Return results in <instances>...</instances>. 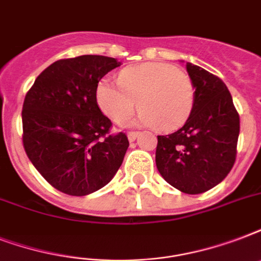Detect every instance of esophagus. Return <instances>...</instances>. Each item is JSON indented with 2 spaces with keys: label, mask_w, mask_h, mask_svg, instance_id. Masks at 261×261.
I'll list each match as a JSON object with an SVG mask.
<instances>
[{
  "label": "esophagus",
  "mask_w": 261,
  "mask_h": 261,
  "mask_svg": "<svg viewBox=\"0 0 261 261\" xmlns=\"http://www.w3.org/2000/svg\"><path fill=\"white\" fill-rule=\"evenodd\" d=\"M138 135H139V133H137V131H130V133L127 134V138H128V141H130V142H134Z\"/></svg>",
  "instance_id": "1"
}]
</instances>
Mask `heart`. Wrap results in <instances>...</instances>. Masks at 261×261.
Instances as JSON below:
<instances>
[{"label": "heart", "mask_w": 261, "mask_h": 261, "mask_svg": "<svg viewBox=\"0 0 261 261\" xmlns=\"http://www.w3.org/2000/svg\"><path fill=\"white\" fill-rule=\"evenodd\" d=\"M195 96L190 75L171 63L161 62L124 67L119 73V84L102 79L96 88L100 110L114 122H126L138 100V123L167 131L177 128L190 118Z\"/></svg>", "instance_id": "obj_1"}]
</instances>
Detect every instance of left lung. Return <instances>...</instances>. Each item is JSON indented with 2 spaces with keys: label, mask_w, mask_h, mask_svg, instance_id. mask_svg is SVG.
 Segmentation results:
<instances>
[{
  "label": "left lung",
  "mask_w": 261,
  "mask_h": 261,
  "mask_svg": "<svg viewBox=\"0 0 261 261\" xmlns=\"http://www.w3.org/2000/svg\"><path fill=\"white\" fill-rule=\"evenodd\" d=\"M195 106L184 126L159 135L155 165L165 181L196 195L222 181L234 165L240 116L227 87L217 75L187 62Z\"/></svg>",
  "instance_id": "left-lung-1"
}]
</instances>
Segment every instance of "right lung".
<instances>
[{"mask_svg":"<svg viewBox=\"0 0 261 261\" xmlns=\"http://www.w3.org/2000/svg\"><path fill=\"white\" fill-rule=\"evenodd\" d=\"M118 59H61L35 80L22 104V143L38 172L63 194L85 196L107 186L128 147L126 134L108 135L111 120L96 101L98 81Z\"/></svg>","mask_w":261,"mask_h":261,"instance_id":"1","label":"right lung"}]
</instances>
